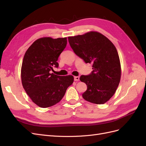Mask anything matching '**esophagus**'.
<instances>
[{"instance_id":"1","label":"esophagus","mask_w":146,"mask_h":146,"mask_svg":"<svg viewBox=\"0 0 146 146\" xmlns=\"http://www.w3.org/2000/svg\"><path fill=\"white\" fill-rule=\"evenodd\" d=\"M79 80H80V77H78V76L74 77V80L75 81H78Z\"/></svg>"}]
</instances>
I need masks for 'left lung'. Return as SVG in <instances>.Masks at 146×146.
Here are the masks:
<instances>
[{
    "label": "left lung",
    "instance_id": "8db88e82",
    "mask_svg": "<svg viewBox=\"0 0 146 146\" xmlns=\"http://www.w3.org/2000/svg\"><path fill=\"white\" fill-rule=\"evenodd\" d=\"M74 53L86 63L92 64V72L81 76L87 90L82 94L86 101L104 104L115 93L121 76L120 60L116 48L104 35L90 32L68 37Z\"/></svg>",
    "mask_w": 146,
    "mask_h": 146
}]
</instances>
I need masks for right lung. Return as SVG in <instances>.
<instances>
[{
	"label": "right lung",
	"instance_id": "obj_1",
	"mask_svg": "<svg viewBox=\"0 0 146 146\" xmlns=\"http://www.w3.org/2000/svg\"><path fill=\"white\" fill-rule=\"evenodd\" d=\"M67 44V38L38 39L26 51L21 68L22 84L26 93L39 107L58 103L74 82L72 76H60L53 73L57 60Z\"/></svg>",
	"mask_w": 146,
	"mask_h": 146
}]
</instances>
